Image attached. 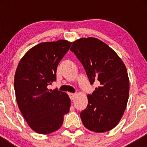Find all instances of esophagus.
<instances>
[{"label":"esophagus","mask_w":147,"mask_h":147,"mask_svg":"<svg viewBox=\"0 0 147 147\" xmlns=\"http://www.w3.org/2000/svg\"><path fill=\"white\" fill-rule=\"evenodd\" d=\"M69 97H70V99H71V100H74V99H75V98H76V94H75L69 93Z\"/></svg>","instance_id":"esophagus-1"}]
</instances>
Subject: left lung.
Instances as JSON below:
<instances>
[{"instance_id": "left-lung-1", "label": "left lung", "mask_w": 147, "mask_h": 147, "mask_svg": "<svg viewBox=\"0 0 147 147\" xmlns=\"http://www.w3.org/2000/svg\"><path fill=\"white\" fill-rule=\"evenodd\" d=\"M70 50L83 65L91 84L97 83L87 96V108L80 113L88 130L104 132L118 124L129 96V79L124 62L107 44L94 37L80 38Z\"/></svg>"}]
</instances>
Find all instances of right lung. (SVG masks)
Wrapping results in <instances>:
<instances>
[{"label": "right lung", "mask_w": 147, "mask_h": 147, "mask_svg": "<svg viewBox=\"0 0 147 147\" xmlns=\"http://www.w3.org/2000/svg\"><path fill=\"white\" fill-rule=\"evenodd\" d=\"M71 42H43L30 49L17 66L14 79L16 99L22 115L34 131L41 134L57 130L69 111L71 100L65 92L49 90L56 80L59 61Z\"/></svg>", "instance_id": "add662e5"}]
</instances>
